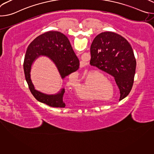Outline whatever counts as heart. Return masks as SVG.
I'll return each instance as SVG.
<instances>
[{"label":"heart","instance_id":"b5f03b06","mask_svg":"<svg viewBox=\"0 0 154 154\" xmlns=\"http://www.w3.org/2000/svg\"><path fill=\"white\" fill-rule=\"evenodd\" d=\"M93 76H97L100 79L103 80L101 82H98L96 88V90L98 94L102 95H108L110 93L111 88L109 86L112 87V83L105 76L99 72H93L91 74Z\"/></svg>","mask_w":154,"mask_h":154}]
</instances>
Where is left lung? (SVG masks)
<instances>
[{
    "label": "left lung",
    "mask_w": 154,
    "mask_h": 154,
    "mask_svg": "<svg viewBox=\"0 0 154 154\" xmlns=\"http://www.w3.org/2000/svg\"><path fill=\"white\" fill-rule=\"evenodd\" d=\"M90 64L111 75L120 91L119 100L133 86L137 62L129 42L112 32H102L94 39L90 49Z\"/></svg>",
    "instance_id": "left-lung-1"
}]
</instances>
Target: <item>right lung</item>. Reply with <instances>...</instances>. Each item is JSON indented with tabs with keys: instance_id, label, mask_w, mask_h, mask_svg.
Listing matches in <instances>:
<instances>
[{
	"instance_id": "1",
	"label": "right lung",
	"mask_w": 154,
	"mask_h": 154,
	"mask_svg": "<svg viewBox=\"0 0 154 154\" xmlns=\"http://www.w3.org/2000/svg\"><path fill=\"white\" fill-rule=\"evenodd\" d=\"M40 55L50 58L56 65L62 79L77 71L79 60L75 55L68 38L60 32L49 31L36 37L27 48L24 61L26 80L30 91L40 102L52 107L64 108L63 96L64 89L58 94L48 95L36 91L30 79V70L33 61Z\"/></svg>"
}]
</instances>
